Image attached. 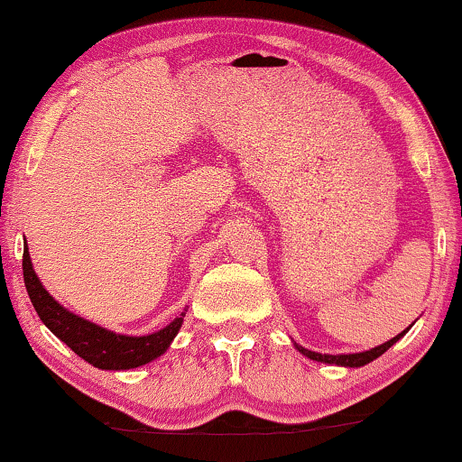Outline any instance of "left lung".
<instances>
[{"instance_id": "left-lung-1", "label": "left lung", "mask_w": 462, "mask_h": 462, "mask_svg": "<svg viewBox=\"0 0 462 462\" xmlns=\"http://www.w3.org/2000/svg\"><path fill=\"white\" fill-rule=\"evenodd\" d=\"M409 328L404 329V332L398 334V336H394V338H392V340L383 342V344H380V346H375V348H371V350H365V353L321 355V353H313V350H309V348H302V346H299V344H294V346H297L299 353L305 355L307 359H313V361H319V363H328V365H340V367H363V365H367V363H371L374 359H377V356H382L385 350L392 346V344H396L398 340H401L402 336L409 332Z\"/></svg>"}]
</instances>
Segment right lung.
I'll list each match as a JSON object with an SVG mask.
<instances>
[{
	"mask_svg": "<svg viewBox=\"0 0 462 462\" xmlns=\"http://www.w3.org/2000/svg\"><path fill=\"white\" fill-rule=\"evenodd\" d=\"M23 272L24 286L29 292L34 311L51 332L61 342H66L80 359L91 363L99 369H134L144 363H151L157 356H162L170 348L171 340L176 338L178 329L184 321V313L168 323L160 332L149 336H124L116 334L112 329H106L97 323L79 318L61 307L50 292L45 291L37 273L32 270V261L29 249L24 246L23 254ZM187 311V309H184Z\"/></svg>",
	"mask_w": 462,
	"mask_h": 462,
	"instance_id": "right-lung-1",
	"label": "right lung"
}]
</instances>
